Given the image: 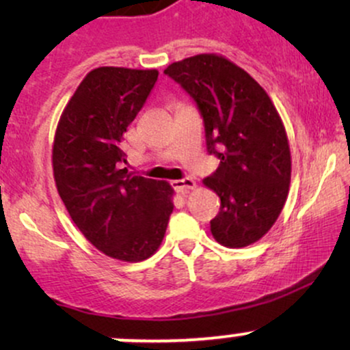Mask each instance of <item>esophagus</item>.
Instances as JSON below:
<instances>
[{"instance_id":"34e87169","label":"esophagus","mask_w":350,"mask_h":350,"mask_svg":"<svg viewBox=\"0 0 350 350\" xmlns=\"http://www.w3.org/2000/svg\"><path fill=\"white\" fill-rule=\"evenodd\" d=\"M171 184H172V187H174L178 192H186V191H189V189H194L196 187L194 179H191V178L172 180Z\"/></svg>"}]
</instances>
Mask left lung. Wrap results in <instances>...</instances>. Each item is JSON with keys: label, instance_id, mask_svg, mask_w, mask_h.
<instances>
[{"label": "left lung", "instance_id": "obj_1", "mask_svg": "<svg viewBox=\"0 0 350 350\" xmlns=\"http://www.w3.org/2000/svg\"><path fill=\"white\" fill-rule=\"evenodd\" d=\"M164 74L196 102L207 152L220 159L204 179L220 198L212 235L230 248L255 243L276 222L290 189V144L278 111L255 79L220 55H194Z\"/></svg>", "mask_w": 350, "mask_h": 350}]
</instances>
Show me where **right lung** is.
<instances>
[{
  "mask_svg": "<svg viewBox=\"0 0 350 350\" xmlns=\"http://www.w3.org/2000/svg\"><path fill=\"white\" fill-rule=\"evenodd\" d=\"M156 80L154 69L88 72L60 116L52 148L55 186L70 219L94 247L123 262L158 250L174 208L170 184L130 174L122 150Z\"/></svg>",
  "mask_w": 350,
  "mask_h": 350,
  "instance_id": "1",
  "label": "right lung"
}]
</instances>
